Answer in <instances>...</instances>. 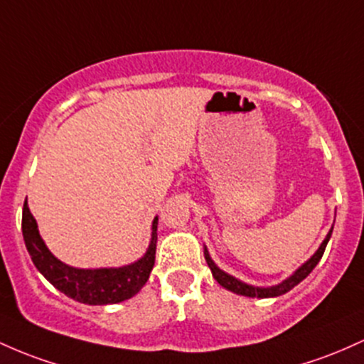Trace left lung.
Wrapping results in <instances>:
<instances>
[{
    "instance_id": "left-lung-1",
    "label": "left lung",
    "mask_w": 364,
    "mask_h": 364,
    "mask_svg": "<svg viewBox=\"0 0 364 364\" xmlns=\"http://www.w3.org/2000/svg\"><path fill=\"white\" fill-rule=\"evenodd\" d=\"M332 230H333V227L330 228V232H328V234H326L325 240H323V242H321V246L318 247V251L314 252L311 258L306 261L303 267L297 268V270L294 272L292 275L289 277V279H285L279 285H273V287H255V285L244 284V282L237 280L235 277L228 275V273H225L223 270H220V268L215 264V261L210 258V252H208L206 247H204V258H206L208 267H210L211 273H213V279L218 282V284L222 285V287H225L227 291H230V292H234V294H240V296H246V297H277V296H282V294L291 291V289L296 287V285L299 284V282H303L306 277H308L309 273L313 272V268L316 267L318 261H320L321 256H323L326 244H328L330 235H332Z\"/></svg>"
}]
</instances>
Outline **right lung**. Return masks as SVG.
<instances>
[{
	"label": "right lung",
	"mask_w": 364,
	"mask_h": 364,
	"mask_svg": "<svg viewBox=\"0 0 364 364\" xmlns=\"http://www.w3.org/2000/svg\"><path fill=\"white\" fill-rule=\"evenodd\" d=\"M158 216L153 220L151 228V242L146 255L136 263L120 268H96V270H84L73 268L61 263L58 258L51 255L44 240L41 239L38 223L28 210L27 203L22 211V234L26 240V247L31 255L32 263L43 273L44 279L55 285L60 292L79 303L101 306L117 304L130 299L132 296L144 287L149 279V273L154 267V255H156L158 240Z\"/></svg>",
	"instance_id": "1"
}]
</instances>
